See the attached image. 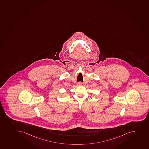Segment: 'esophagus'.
<instances>
[{
  "instance_id": "esophagus-1",
  "label": "esophagus",
  "mask_w": 149,
  "mask_h": 149,
  "mask_svg": "<svg viewBox=\"0 0 149 149\" xmlns=\"http://www.w3.org/2000/svg\"><path fill=\"white\" fill-rule=\"evenodd\" d=\"M77 84H78V86H81L82 85V83L81 82H78Z\"/></svg>"
}]
</instances>
